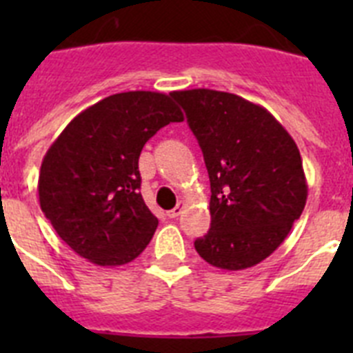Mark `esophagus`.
I'll list each match as a JSON object with an SVG mask.
<instances>
[{
  "mask_svg": "<svg viewBox=\"0 0 353 353\" xmlns=\"http://www.w3.org/2000/svg\"><path fill=\"white\" fill-rule=\"evenodd\" d=\"M182 210H183V203H182V201H180V203L176 205V207L171 208V210L168 212V217H171V219H173V217H179V215L182 214Z\"/></svg>",
  "mask_w": 353,
  "mask_h": 353,
  "instance_id": "34e87169",
  "label": "esophagus"
}]
</instances>
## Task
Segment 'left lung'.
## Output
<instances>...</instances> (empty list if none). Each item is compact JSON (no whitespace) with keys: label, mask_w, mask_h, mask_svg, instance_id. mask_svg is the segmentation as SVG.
Listing matches in <instances>:
<instances>
[{"label":"left lung","mask_w":353,"mask_h":353,"mask_svg":"<svg viewBox=\"0 0 353 353\" xmlns=\"http://www.w3.org/2000/svg\"><path fill=\"white\" fill-rule=\"evenodd\" d=\"M203 152L210 179V230L194 240L214 267L242 270L270 256L304 210L299 148L260 105L215 90L174 92Z\"/></svg>","instance_id":"8db88e82"}]
</instances>
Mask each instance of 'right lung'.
<instances>
[{"label":"right lung","instance_id":"right-lung-1","mask_svg":"<svg viewBox=\"0 0 353 353\" xmlns=\"http://www.w3.org/2000/svg\"><path fill=\"white\" fill-rule=\"evenodd\" d=\"M182 120L173 93H117L77 114L52 143L40 168V208L79 256L123 265L148 245L159 221L139 191V155L157 130Z\"/></svg>","mask_w":353,"mask_h":353}]
</instances>
